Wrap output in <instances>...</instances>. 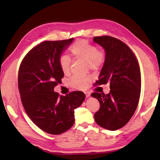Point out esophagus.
<instances>
[{
  "label": "esophagus",
  "mask_w": 160,
  "mask_h": 160,
  "mask_svg": "<svg viewBox=\"0 0 160 160\" xmlns=\"http://www.w3.org/2000/svg\"><path fill=\"white\" fill-rule=\"evenodd\" d=\"M85 95H86V98H88L89 96H90V93H89V92H85Z\"/></svg>",
  "instance_id": "esophagus-1"
}]
</instances>
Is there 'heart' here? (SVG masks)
Segmentation results:
<instances>
[{
  "mask_svg": "<svg viewBox=\"0 0 160 160\" xmlns=\"http://www.w3.org/2000/svg\"><path fill=\"white\" fill-rule=\"evenodd\" d=\"M70 52L72 56L77 60H80L88 62V67L91 70H97L101 67L105 61V54L102 51L98 50L97 47L89 43L84 39H80L71 46ZM60 68L65 74L70 72L71 63L70 59L63 56L60 58ZM91 77H79V76H73L69 80V84L71 87L77 89H86L88 83L91 82Z\"/></svg>",
  "mask_w": 160,
  "mask_h": 160,
  "instance_id": "heart-1",
  "label": "heart"
}]
</instances>
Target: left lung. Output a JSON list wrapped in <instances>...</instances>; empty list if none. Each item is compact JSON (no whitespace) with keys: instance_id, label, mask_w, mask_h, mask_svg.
<instances>
[{"instance_id":"1","label":"left lung","mask_w":160,"mask_h":160,"mask_svg":"<svg viewBox=\"0 0 160 160\" xmlns=\"http://www.w3.org/2000/svg\"><path fill=\"white\" fill-rule=\"evenodd\" d=\"M95 43L105 50V61L96 85L110 83L108 94L93 93L100 103L95 113L98 125L109 130L127 124L135 112L141 93V72L136 57L121 40L104 36L94 37Z\"/></svg>"}]
</instances>
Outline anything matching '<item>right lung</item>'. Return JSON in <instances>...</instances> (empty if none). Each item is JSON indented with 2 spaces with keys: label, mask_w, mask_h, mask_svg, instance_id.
Segmentation results:
<instances>
[{
  "label": "right lung",
  "mask_w": 160,
  "mask_h": 160,
  "mask_svg": "<svg viewBox=\"0 0 160 160\" xmlns=\"http://www.w3.org/2000/svg\"><path fill=\"white\" fill-rule=\"evenodd\" d=\"M73 39L43 42L30 50L19 67L18 87L25 112L38 127L52 135L72 127L74 109L86 98L82 91L61 96L54 91L64 76L61 55Z\"/></svg>",
  "instance_id": "right-lung-1"
}]
</instances>
